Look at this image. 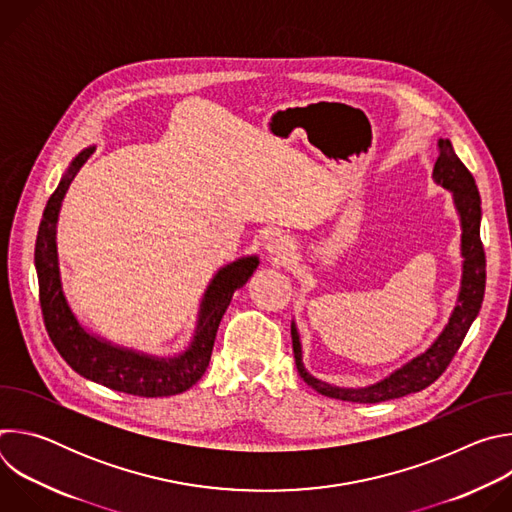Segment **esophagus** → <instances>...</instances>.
<instances>
[{"label":"esophagus","instance_id":"esophagus-1","mask_svg":"<svg viewBox=\"0 0 512 512\" xmlns=\"http://www.w3.org/2000/svg\"><path fill=\"white\" fill-rule=\"evenodd\" d=\"M265 249H267V253H269L273 259L285 261V259L291 255V251H294V245H291V241H289L287 237L275 235V237H271V239L267 241Z\"/></svg>","mask_w":512,"mask_h":512}]
</instances>
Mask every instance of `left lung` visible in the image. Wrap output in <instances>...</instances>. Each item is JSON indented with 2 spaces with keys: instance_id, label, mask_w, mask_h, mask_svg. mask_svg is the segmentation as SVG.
Returning a JSON list of instances; mask_svg holds the SVG:
<instances>
[{
  "instance_id": "obj_1",
  "label": "left lung",
  "mask_w": 512,
  "mask_h": 512,
  "mask_svg": "<svg viewBox=\"0 0 512 512\" xmlns=\"http://www.w3.org/2000/svg\"><path fill=\"white\" fill-rule=\"evenodd\" d=\"M437 150H440V156H437V162L433 166V180L437 184H442L444 188L452 190L456 208L460 212V221H462V257H464L462 287H460L458 304L450 316V322L423 354L407 362L405 367L397 369L393 375H389L381 383L364 387V389H340L312 377L304 369L302 344H300L296 324H291V342H294L298 373L314 391L326 397L352 401V403H381V401L399 399L409 393L423 391L433 381L440 379L442 373L448 369V364L456 356L474 318L482 308L484 285H486V255L480 241L482 210H480L478 186L470 170L456 156L450 139L437 141Z\"/></svg>"
}]
</instances>
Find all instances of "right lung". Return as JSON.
<instances>
[{
  "label": "right lung",
  "mask_w": 512,
  "mask_h": 512,
  "mask_svg": "<svg viewBox=\"0 0 512 512\" xmlns=\"http://www.w3.org/2000/svg\"><path fill=\"white\" fill-rule=\"evenodd\" d=\"M91 154L93 148L81 152L70 164L58 188L48 198L38 229L34 263L46 332L60 356L68 362V367L89 381L137 397H170L184 393L204 375L218 324H221L235 291L243 287L257 269L259 259L243 257L214 275L200 304L194 340L186 352L174 358L139 354L89 334L79 324L75 314L70 312L62 294L56 253V221L60 202L70 182L75 180L77 172L85 166Z\"/></svg>",
  "instance_id": "obj_1"
}]
</instances>
